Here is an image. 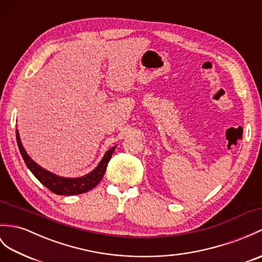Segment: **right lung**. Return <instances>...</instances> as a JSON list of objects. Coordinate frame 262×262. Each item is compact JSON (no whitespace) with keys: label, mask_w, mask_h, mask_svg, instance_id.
<instances>
[{"label":"right lung","mask_w":262,"mask_h":262,"mask_svg":"<svg viewBox=\"0 0 262 262\" xmlns=\"http://www.w3.org/2000/svg\"><path fill=\"white\" fill-rule=\"evenodd\" d=\"M16 134V142L17 146H19L20 153L23 157L24 162H26L28 168L32 172V174L38 179L42 184H43L47 188H49L51 192L58 194V195H76V194H81L90 191L91 188H94L97 184L101 181L103 174L106 172V168L108 165V162L111 161V157L114 153L115 147H112L109 150L106 151L105 156L102 157V160L99 162L98 165L88 173L87 175L81 176V178H62V176H58L51 172L47 171L43 167L38 165L31 157H30L26 149H24L23 145L21 143L20 135L17 129L15 130Z\"/></svg>","instance_id":"1"}]
</instances>
